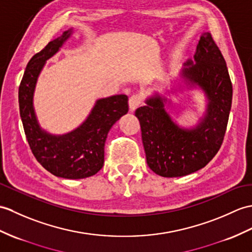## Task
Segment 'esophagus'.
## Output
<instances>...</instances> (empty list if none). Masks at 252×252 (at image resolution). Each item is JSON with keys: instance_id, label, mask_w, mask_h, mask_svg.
<instances>
[{"instance_id": "34e87169", "label": "esophagus", "mask_w": 252, "mask_h": 252, "mask_svg": "<svg viewBox=\"0 0 252 252\" xmlns=\"http://www.w3.org/2000/svg\"><path fill=\"white\" fill-rule=\"evenodd\" d=\"M140 103H142V97H140L139 94H133L128 98V106H130L131 112L135 110L139 106Z\"/></svg>"}]
</instances>
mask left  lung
Masks as SVG:
<instances>
[{
    "instance_id": "left-lung-1",
    "label": "left lung",
    "mask_w": 252,
    "mask_h": 252,
    "mask_svg": "<svg viewBox=\"0 0 252 252\" xmlns=\"http://www.w3.org/2000/svg\"><path fill=\"white\" fill-rule=\"evenodd\" d=\"M181 72L207 96L206 115L194 128H180L165 112L159 95L136 109L150 169L162 177H181L206 166L217 155L229 121L233 88L226 63L209 32L204 33L194 55Z\"/></svg>"
}]
</instances>
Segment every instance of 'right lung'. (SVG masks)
I'll use <instances>...</instances> for the list:
<instances>
[{
    "mask_svg": "<svg viewBox=\"0 0 252 252\" xmlns=\"http://www.w3.org/2000/svg\"><path fill=\"white\" fill-rule=\"evenodd\" d=\"M72 29L51 40L29 61L19 86L23 130L35 159L58 177L81 179L95 175L104 164V146L115 122L128 110L125 94L101 98L83 125L64 135H51L39 127L33 108V93L45 62L59 51Z\"/></svg>",
    "mask_w": 252,
    "mask_h": 252,
    "instance_id": "add662e5",
    "label": "right lung"
}]
</instances>
